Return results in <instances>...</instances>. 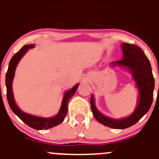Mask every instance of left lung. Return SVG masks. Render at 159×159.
Listing matches in <instances>:
<instances>
[{
	"label": "left lung",
	"mask_w": 159,
	"mask_h": 159,
	"mask_svg": "<svg viewBox=\"0 0 159 159\" xmlns=\"http://www.w3.org/2000/svg\"><path fill=\"white\" fill-rule=\"evenodd\" d=\"M123 59L112 62V65H119L129 69L133 75L138 91L139 98L134 112L127 118L114 120L102 115L95 106L93 96H91V109L97 121L106 127L114 129H125L138 123L145 115L152 106L155 79L152 75V66L148 58L143 50L136 45L123 43Z\"/></svg>",
	"instance_id": "obj_1"
}]
</instances>
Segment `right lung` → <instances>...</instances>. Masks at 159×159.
<instances>
[{"mask_svg": "<svg viewBox=\"0 0 159 159\" xmlns=\"http://www.w3.org/2000/svg\"><path fill=\"white\" fill-rule=\"evenodd\" d=\"M34 47L33 44L30 45H25L21 50L17 52L9 62L8 69L6 73L5 77V84L7 88V98L10 108L15 114H16L21 120L29 126L35 130H47V129L51 128V127H56L59 125L60 124L64 121V117L66 116L67 113V105H68L69 100L70 99L74 94L76 92L77 89L78 87V84L74 86L70 90H68L64 94V98H63L62 104H61V109L57 115L54 117H50V118H43V117H39L35 116L30 115V114L25 113L22 112L18 106L15 103L14 99L13 92H12V81H13L14 76H15V71L16 69V66L18 63L19 62L20 59L25 55V53L28 51L29 49H32Z\"/></svg>", "mask_w": 159, "mask_h": 159, "instance_id": "right-lung-1", "label": "right lung"}]
</instances>
